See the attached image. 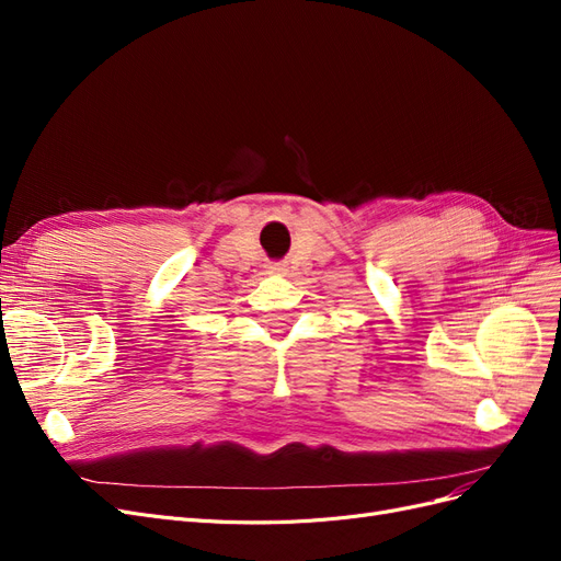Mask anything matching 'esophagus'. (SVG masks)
Returning <instances> with one entry per match:
<instances>
[{
	"instance_id": "1",
	"label": "esophagus",
	"mask_w": 561,
	"mask_h": 561,
	"mask_svg": "<svg viewBox=\"0 0 561 561\" xmlns=\"http://www.w3.org/2000/svg\"><path fill=\"white\" fill-rule=\"evenodd\" d=\"M268 271H271V274H283V271H285V268H283V266H271Z\"/></svg>"
}]
</instances>
